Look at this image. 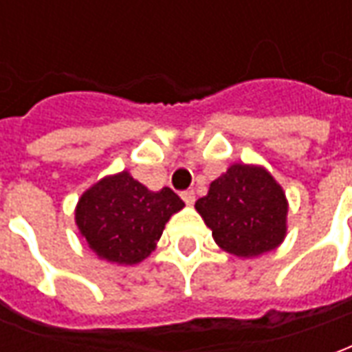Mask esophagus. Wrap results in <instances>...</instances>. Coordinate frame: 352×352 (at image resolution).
Segmentation results:
<instances>
[{"label":"esophagus","mask_w":352,"mask_h":352,"mask_svg":"<svg viewBox=\"0 0 352 352\" xmlns=\"http://www.w3.org/2000/svg\"><path fill=\"white\" fill-rule=\"evenodd\" d=\"M181 198L184 199L186 206H192V204L196 201V194H194V190H184L183 194H181Z\"/></svg>","instance_id":"1"}]
</instances>
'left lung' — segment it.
Here are the masks:
<instances>
[{"mask_svg": "<svg viewBox=\"0 0 352 352\" xmlns=\"http://www.w3.org/2000/svg\"><path fill=\"white\" fill-rule=\"evenodd\" d=\"M196 209L217 245L236 256H260L287 236L285 192L260 166H230L211 183L207 196L196 201Z\"/></svg>", "mask_w": 352, "mask_h": 352, "instance_id": "1", "label": "left lung"}]
</instances>
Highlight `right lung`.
Masks as SVG:
<instances>
[{
  "mask_svg": "<svg viewBox=\"0 0 352 352\" xmlns=\"http://www.w3.org/2000/svg\"><path fill=\"white\" fill-rule=\"evenodd\" d=\"M184 201L171 188L153 192L128 171L109 175L80 196L75 222L100 258L138 264L156 249L166 222Z\"/></svg>",
  "mask_w": 352,
  "mask_h": 352,
  "instance_id": "1",
  "label": "right lung"
}]
</instances>
